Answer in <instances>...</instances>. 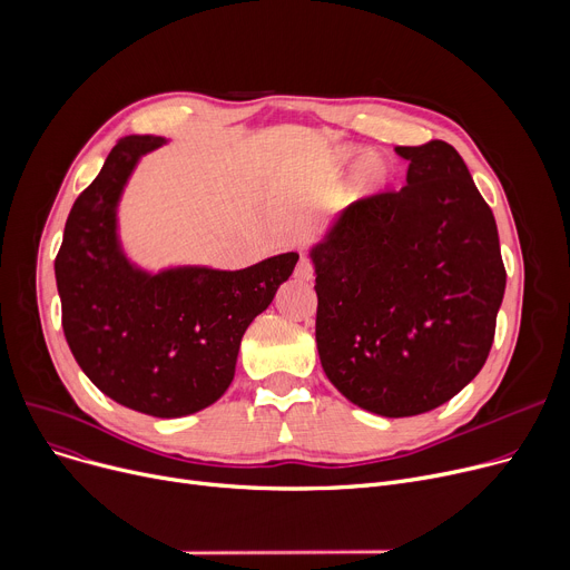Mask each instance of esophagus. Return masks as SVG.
I'll use <instances>...</instances> for the list:
<instances>
[{
  "mask_svg": "<svg viewBox=\"0 0 570 570\" xmlns=\"http://www.w3.org/2000/svg\"><path fill=\"white\" fill-rule=\"evenodd\" d=\"M295 277L303 279V282H309V279L314 277V265H312V261H309L307 256H303L301 261H297V265H295Z\"/></svg>",
  "mask_w": 570,
  "mask_h": 570,
  "instance_id": "esophagus-1",
  "label": "esophagus"
}]
</instances>
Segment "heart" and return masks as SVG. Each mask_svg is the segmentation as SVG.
Returning a JSON list of instances; mask_svg holds the SVG:
<instances>
[{
    "instance_id": "1",
    "label": "heart",
    "mask_w": 570,
    "mask_h": 570,
    "mask_svg": "<svg viewBox=\"0 0 570 570\" xmlns=\"http://www.w3.org/2000/svg\"><path fill=\"white\" fill-rule=\"evenodd\" d=\"M355 153H357V149L351 147V145L340 147L335 153V164L337 166L348 164L355 157ZM393 175H395V170H393L391 161H385L379 155H365L348 173L346 189L353 198H367V196L381 194L387 185H391Z\"/></svg>"
}]
</instances>
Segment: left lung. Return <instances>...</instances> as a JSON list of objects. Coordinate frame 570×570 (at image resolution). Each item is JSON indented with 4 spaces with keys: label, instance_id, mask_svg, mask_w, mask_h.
I'll use <instances>...</instances> for the list:
<instances>
[{
    "label": "left lung",
    "instance_id": "1",
    "mask_svg": "<svg viewBox=\"0 0 570 570\" xmlns=\"http://www.w3.org/2000/svg\"><path fill=\"white\" fill-rule=\"evenodd\" d=\"M406 187L355 200L312 247L321 367L385 417L432 411L483 370L505 291L497 222L458 149L395 147Z\"/></svg>",
    "mask_w": 570,
    "mask_h": 570
}]
</instances>
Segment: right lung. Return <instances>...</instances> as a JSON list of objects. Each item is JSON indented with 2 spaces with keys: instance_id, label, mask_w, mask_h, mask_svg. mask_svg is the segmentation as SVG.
I'll list each match as a JSON object with an SVG mask.
<instances>
[{
  "instance_id": "1",
  "label": "right lung",
  "mask_w": 570,
  "mask_h": 570,
  "mask_svg": "<svg viewBox=\"0 0 570 570\" xmlns=\"http://www.w3.org/2000/svg\"><path fill=\"white\" fill-rule=\"evenodd\" d=\"M166 138L127 136L73 203L55 279L80 370L127 409L179 417L215 404L233 381L249 323L291 277L297 254L245 269L170 267L149 275L119 247L117 203L138 159Z\"/></svg>"
}]
</instances>
